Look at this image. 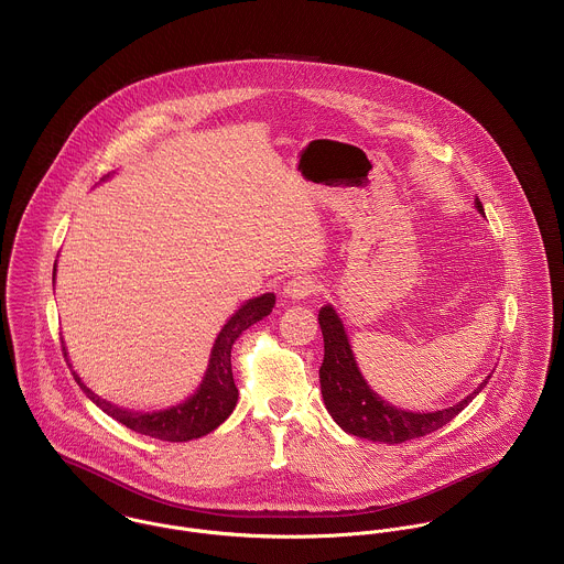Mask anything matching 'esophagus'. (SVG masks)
<instances>
[{"label": "esophagus", "instance_id": "obj_1", "mask_svg": "<svg viewBox=\"0 0 564 564\" xmlns=\"http://www.w3.org/2000/svg\"><path fill=\"white\" fill-rule=\"evenodd\" d=\"M319 290L317 285V279L312 274H299L294 279H290L283 288V294L292 301H303V299H310L315 292Z\"/></svg>", "mask_w": 564, "mask_h": 564}]
</instances>
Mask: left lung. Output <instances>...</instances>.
Listing matches in <instances>:
<instances>
[{
    "label": "left lung",
    "mask_w": 564,
    "mask_h": 564,
    "mask_svg": "<svg viewBox=\"0 0 564 564\" xmlns=\"http://www.w3.org/2000/svg\"><path fill=\"white\" fill-rule=\"evenodd\" d=\"M476 207L480 214H485L480 200H476ZM317 319L324 337V361L319 368L322 398L330 417L355 437L382 443H404L409 438L426 437L452 422L487 384L485 380L463 402L435 413H409L395 409L380 400L364 380L352 357L344 324L333 307H322Z\"/></svg>",
    "instance_id": "obj_1"
}]
</instances>
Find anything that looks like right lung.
<instances>
[{"instance_id":"add662e5","label":"right lung","mask_w":564,"mask_h":564,"mask_svg":"<svg viewBox=\"0 0 564 564\" xmlns=\"http://www.w3.org/2000/svg\"><path fill=\"white\" fill-rule=\"evenodd\" d=\"M56 270V268H54ZM56 274V272H54ZM274 307V294H261L259 299H252L247 305H242L236 315L225 324L220 330L205 378L196 393L188 398L184 404L171 406L166 411L158 413H138L121 409L117 404H110L95 395L82 378L73 372L75 382L82 387V391L110 417L126 424L129 431L147 435V437L162 438V441H189V438L203 437L218 429L236 409L238 402V387L231 372V346L234 341L247 330L251 324L265 317ZM66 355V352H64Z\"/></svg>"}]
</instances>
